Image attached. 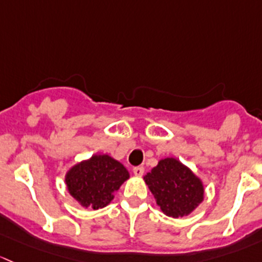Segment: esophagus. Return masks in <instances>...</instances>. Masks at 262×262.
Wrapping results in <instances>:
<instances>
[{
	"label": "esophagus",
	"mask_w": 262,
	"mask_h": 262,
	"mask_svg": "<svg viewBox=\"0 0 262 262\" xmlns=\"http://www.w3.org/2000/svg\"><path fill=\"white\" fill-rule=\"evenodd\" d=\"M144 166H135L134 168V174L136 177H142L144 175Z\"/></svg>",
	"instance_id": "1"
}]
</instances>
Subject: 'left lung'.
I'll return each instance as SVG.
<instances>
[{
    "instance_id": "obj_1",
    "label": "left lung",
    "mask_w": 262,
    "mask_h": 262,
    "mask_svg": "<svg viewBox=\"0 0 262 262\" xmlns=\"http://www.w3.org/2000/svg\"><path fill=\"white\" fill-rule=\"evenodd\" d=\"M144 180L160 211L169 217H187L204 199L201 178L175 158L160 159Z\"/></svg>"
}]
</instances>
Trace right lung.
Here are the masks:
<instances>
[{"mask_svg": "<svg viewBox=\"0 0 262 262\" xmlns=\"http://www.w3.org/2000/svg\"><path fill=\"white\" fill-rule=\"evenodd\" d=\"M130 179V172L107 154H94L74 164L66 172L67 189L80 207L104 208L115 199V193Z\"/></svg>", "mask_w": 262, "mask_h": 262, "instance_id": "right-lung-1", "label": "right lung"}]
</instances>
